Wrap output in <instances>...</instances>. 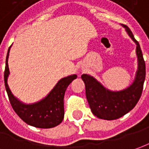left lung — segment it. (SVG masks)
I'll return each instance as SVG.
<instances>
[{
	"label": "left lung",
	"instance_id": "left-lung-1",
	"mask_svg": "<svg viewBox=\"0 0 149 149\" xmlns=\"http://www.w3.org/2000/svg\"><path fill=\"white\" fill-rule=\"evenodd\" d=\"M130 37L136 44L138 69L133 83L120 91H112L104 87L95 77L83 74L81 79L86 86V95L92 113L104 120L118 119L134 109L142 95L145 80V62L139 44L126 25H122Z\"/></svg>",
	"mask_w": 149,
	"mask_h": 149
}]
</instances>
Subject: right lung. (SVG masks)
<instances>
[{
  "label": "right lung",
  "instance_id": "add662e5",
  "mask_svg": "<svg viewBox=\"0 0 149 149\" xmlns=\"http://www.w3.org/2000/svg\"><path fill=\"white\" fill-rule=\"evenodd\" d=\"M10 47V46L7 53L4 80L6 90L13 109L24 122L37 128L48 129L59 125L64 117V94L69 84L77 78V76L76 74L71 75L59 80L48 95L40 101L31 104H24L13 95L7 83L10 74L8 58Z\"/></svg>",
  "mask_w": 149,
  "mask_h": 149
}]
</instances>
